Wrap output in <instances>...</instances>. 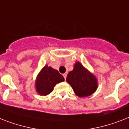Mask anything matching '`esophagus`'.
I'll use <instances>...</instances> for the list:
<instances>
[{"label": "esophagus", "instance_id": "esophagus-1", "mask_svg": "<svg viewBox=\"0 0 129 129\" xmlns=\"http://www.w3.org/2000/svg\"><path fill=\"white\" fill-rule=\"evenodd\" d=\"M63 76L64 77V79H65V80H66V77H67V74H63Z\"/></svg>", "mask_w": 129, "mask_h": 129}]
</instances>
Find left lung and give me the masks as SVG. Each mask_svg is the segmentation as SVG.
Returning a JSON list of instances; mask_svg holds the SVG:
<instances>
[{"label": "left lung", "instance_id": "left-lung-1", "mask_svg": "<svg viewBox=\"0 0 129 129\" xmlns=\"http://www.w3.org/2000/svg\"><path fill=\"white\" fill-rule=\"evenodd\" d=\"M66 81L71 85L75 93L81 97L91 95L97 87V81L95 76L79 62L75 63L74 70L67 75Z\"/></svg>", "mask_w": 129, "mask_h": 129}]
</instances>
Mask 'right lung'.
I'll return each mask as SVG.
<instances>
[{
    "label": "right lung",
    "mask_w": 129,
    "mask_h": 129,
    "mask_svg": "<svg viewBox=\"0 0 129 129\" xmlns=\"http://www.w3.org/2000/svg\"><path fill=\"white\" fill-rule=\"evenodd\" d=\"M64 80V77L57 70L46 66L38 75L36 89L40 95H47L53 91L55 85Z\"/></svg>",
    "instance_id": "1"
}]
</instances>
